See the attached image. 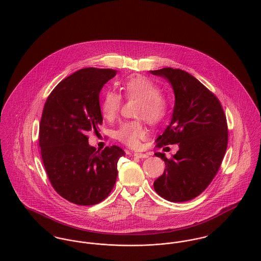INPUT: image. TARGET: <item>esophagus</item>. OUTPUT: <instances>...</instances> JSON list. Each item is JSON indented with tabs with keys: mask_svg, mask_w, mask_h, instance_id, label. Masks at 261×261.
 <instances>
[{
	"mask_svg": "<svg viewBox=\"0 0 261 261\" xmlns=\"http://www.w3.org/2000/svg\"><path fill=\"white\" fill-rule=\"evenodd\" d=\"M134 155H135L136 158H140V159H146V158L149 156L148 153H142V152H135Z\"/></svg>",
	"mask_w": 261,
	"mask_h": 261,
	"instance_id": "1",
	"label": "esophagus"
}]
</instances>
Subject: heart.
<instances>
[{
  "instance_id": "obj_1",
  "label": "heart",
  "mask_w": 261,
  "mask_h": 261,
  "mask_svg": "<svg viewBox=\"0 0 261 261\" xmlns=\"http://www.w3.org/2000/svg\"><path fill=\"white\" fill-rule=\"evenodd\" d=\"M121 90L126 98L141 100L137 110L138 117L145 118L149 123L155 124L167 116L169 111L168 98L160 92V87L151 79L143 75L127 77L121 82ZM120 106V95L113 90H107L100 103L102 116L108 120L114 119ZM146 136V128L137 120L122 123L115 132L116 140L130 148H139L141 141Z\"/></svg>"
}]
</instances>
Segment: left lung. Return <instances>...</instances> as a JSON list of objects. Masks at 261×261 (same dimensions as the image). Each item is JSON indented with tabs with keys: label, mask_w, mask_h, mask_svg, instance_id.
Here are the masks:
<instances>
[{
	"label": "left lung",
	"mask_w": 261,
	"mask_h": 261,
	"mask_svg": "<svg viewBox=\"0 0 261 261\" xmlns=\"http://www.w3.org/2000/svg\"><path fill=\"white\" fill-rule=\"evenodd\" d=\"M150 73L167 79L175 94L171 122L156 147L179 146L171 159L154 153L166 169L153 188L168 201L186 202L209 186L220 168L228 144L226 116L219 99L193 75L171 67Z\"/></svg>",
	"instance_id": "left-lung-1"
}]
</instances>
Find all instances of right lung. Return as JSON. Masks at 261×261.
Returning <instances> with one entry per match:
<instances>
[{
	"label": "right lung",
	"instance_id": "1",
	"mask_svg": "<svg viewBox=\"0 0 261 261\" xmlns=\"http://www.w3.org/2000/svg\"><path fill=\"white\" fill-rule=\"evenodd\" d=\"M116 72L80 69L58 83L43 109L39 146L46 173L54 190L76 205H94L110 195L125 154L117 146L96 150L86 136L102 124L99 93Z\"/></svg>",
	"mask_w": 261,
	"mask_h": 261
}]
</instances>
